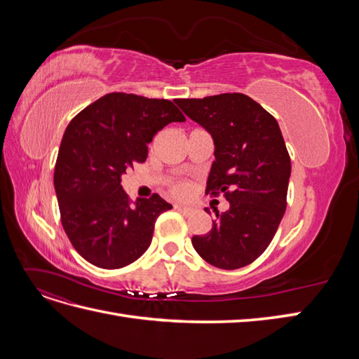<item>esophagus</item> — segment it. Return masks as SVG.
Returning a JSON list of instances; mask_svg holds the SVG:
<instances>
[{"mask_svg": "<svg viewBox=\"0 0 359 359\" xmlns=\"http://www.w3.org/2000/svg\"><path fill=\"white\" fill-rule=\"evenodd\" d=\"M175 210H178V211H181L184 215H190V214H193V208L191 206H187V205H181V203H177L175 205Z\"/></svg>", "mask_w": 359, "mask_h": 359, "instance_id": "obj_1", "label": "esophagus"}]
</instances>
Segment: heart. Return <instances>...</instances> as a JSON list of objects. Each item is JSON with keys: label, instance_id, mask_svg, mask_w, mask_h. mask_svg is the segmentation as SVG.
Returning <instances> with one entry per match:
<instances>
[{"label": "heart", "instance_id": "obj_1", "mask_svg": "<svg viewBox=\"0 0 359 359\" xmlns=\"http://www.w3.org/2000/svg\"><path fill=\"white\" fill-rule=\"evenodd\" d=\"M170 190L173 194H177V196H187V194L190 193V184L186 181L173 182Z\"/></svg>", "mask_w": 359, "mask_h": 359}]
</instances>
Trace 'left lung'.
Wrapping results in <instances>:
<instances>
[{"label":"left lung","instance_id":"left-lung-1","mask_svg":"<svg viewBox=\"0 0 359 359\" xmlns=\"http://www.w3.org/2000/svg\"><path fill=\"white\" fill-rule=\"evenodd\" d=\"M175 103L214 139L205 193H223L231 203L226 212L215 211L212 229L194 235L191 244L217 268L247 266L273 241L287 205L290 157L277 119L241 93Z\"/></svg>","mask_w":359,"mask_h":359}]
</instances>
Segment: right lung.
Masks as SVG:
<instances>
[{
  "mask_svg": "<svg viewBox=\"0 0 359 359\" xmlns=\"http://www.w3.org/2000/svg\"><path fill=\"white\" fill-rule=\"evenodd\" d=\"M182 121L186 116L170 100L111 93L67 126L53 186L64 231L90 264L118 269L147 252L157 217L172 205L156 193L132 203L121 177L147 160L148 144L158 130Z\"/></svg>",
  "mask_w": 359,
  "mask_h": 359,
  "instance_id": "add662e5",
  "label": "right lung"
}]
</instances>
